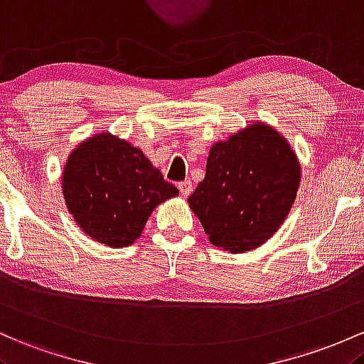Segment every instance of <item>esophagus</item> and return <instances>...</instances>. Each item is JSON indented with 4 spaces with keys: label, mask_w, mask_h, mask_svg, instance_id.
Here are the masks:
<instances>
[{
    "label": "esophagus",
    "mask_w": 364,
    "mask_h": 364,
    "mask_svg": "<svg viewBox=\"0 0 364 364\" xmlns=\"http://www.w3.org/2000/svg\"><path fill=\"white\" fill-rule=\"evenodd\" d=\"M178 191H181L183 198H187V196L193 193V183H191V181H183L178 183Z\"/></svg>",
    "instance_id": "1"
}]
</instances>
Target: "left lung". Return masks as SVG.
<instances>
[{
  "instance_id": "left-lung-1",
  "label": "left lung",
  "mask_w": 364,
  "mask_h": 364,
  "mask_svg": "<svg viewBox=\"0 0 364 364\" xmlns=\"http://www.w3.org/2000/svg\"><path fill=\"white\" fill-rule=\"evenodd\" d=\"M301 183V163L272 125L251 122L208 153L206 175L187 203L208 240L228 252L263 246L282 227Z\"/></svg>"
}]
</instances>
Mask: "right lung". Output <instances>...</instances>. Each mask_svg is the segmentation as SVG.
I'll return each instance as SVG.
<instances>
[{
    "mask_svg": "<svg viewBox=\"0 0 364 364\" xmlns=\"http://www.w3.org/2000/svg\"><path fill=\"white\" fill-rule=\"evenodd\" d=\"M61 191L84 234L109 247L136 242L154 208L178 194L141 149L109 132L94 134L72 149Z\"/></svg>",
    "mask_w": 364,
    "mask_h": 364,
    "instance_id": "1",
    "label": "right lung"
}]
</instances>
